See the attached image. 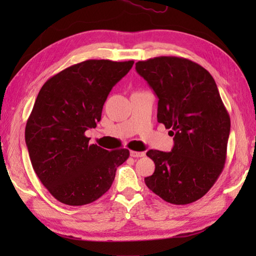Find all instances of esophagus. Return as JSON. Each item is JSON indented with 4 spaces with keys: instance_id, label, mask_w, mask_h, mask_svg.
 Here are the masks:
<instances>
[{
    "instance_id": "esophagus-1",
    "label": "esophagus",
    "mask_w": 256,
    "mask_h": 256,
    "mask_svg": "<svg viewBox=\"0 0 256 256\" xmlns=\"http://www.w3.org/2000/svg\"><path fill=\"white\" fill-rule=\"evenodd\" d=\"M130 154H131V157L133 158H140V157H144L146 156L144 152H138V151H131Z\"/></svg>"
}]
</instances>
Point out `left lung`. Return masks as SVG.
<instances>
[{
	"mask_svg": "<svg viewBox=\"0 0 256 256\" xmlns=\"http://www.w3.org/2000/svg\"><path fill=\"white\" fill-rule=\"evenodd\" d=\"M158 97L157 118L174 146L149 150L154 172L146 185L166 202L188 204L206 196L226 162L230 118L214 78L188 58L159 56L136 63Z\"/></svg>",
	"mask_w": 256,
	"mask_h": 256,
	"instance_id": "obj_1",
	"label": "left lung"
}]
</instances>
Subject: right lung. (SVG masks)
I'll use <instances>...</instances> for the list:
<instances>
[{
    "instance_id": "obj_1",
    "label": "right lung",
    "mask_w": 256,
    "mask_h": 256,
    "mask_svg": "<svg viewBox=\"0 0 256 256\" xmlns=\"http://www.w3.org/2000/svg\"><path fill=\"white\" fill-rule=\"evenodd\" d=\"M134 60H88L58 72L42 86L26 125L24 138L34 172L56 200L84 206L102 196L128 149L108 151L90 144L110 90Z\"/></svg>"
}]
</instances>
